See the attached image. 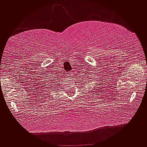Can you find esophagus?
Masks as SVG:
<instances>
[{
	"instance_id": "obj_1",
	"label": "esophagus",
	"mask_w": 147,
	"mask_h": 147,
	"mask_svg": "<svg viewBox=\"0 0 147 147\" xmlns=\"http://www.w3.org/2000/svg\"><path fill=\"white\" fill-rule=\"evenodd\" d=\"M75 73H76V72L74 71H71L69 73V76H71V78L74 77V76L75 75Z\"/></svg>"
}]
</instances>
